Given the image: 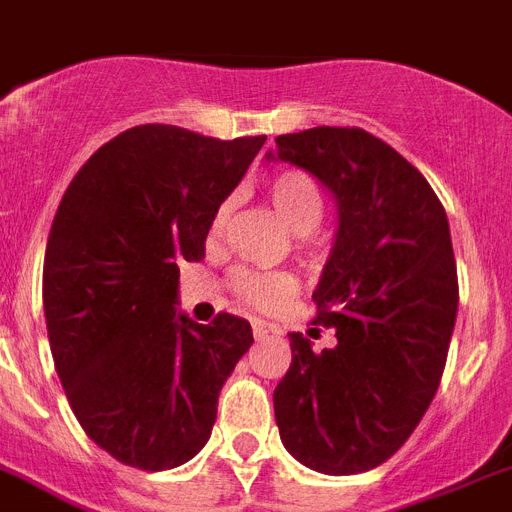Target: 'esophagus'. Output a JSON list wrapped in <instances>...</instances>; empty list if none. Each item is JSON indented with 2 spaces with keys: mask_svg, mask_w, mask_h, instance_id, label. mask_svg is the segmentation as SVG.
Returning a JSON list of instances; mask_svg holds the SVG:
<instances>
[{
  "mask_svg": "<svg viewBox=\"0 0 512 512\" xmlns=\"http://www.w3.org/2000/svg\"><path fill=\"white\" fill-rule=\"evenodd\" d=\"M252 333H255L257 341H263V338L273 336V333H278L276 325H270V322H263V320H255L252 322Z\"/></svg>",
  "mask_w": 512,
  "mask_h": 512,
  "instance_id": "34e87169",
  "label": "esophagus"
}]
</instances>
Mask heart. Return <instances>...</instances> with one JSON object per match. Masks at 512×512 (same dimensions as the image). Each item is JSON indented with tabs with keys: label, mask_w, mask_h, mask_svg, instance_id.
<instances>
[{
	"label": "heart",
	"mask_w": 512,
	"mask_h": 512,
	"mask_svg": "<svg viewBox=\"0 0 512 512\" xmlns=\"http://www.w3.org/2000/svg\"><path fill=\"white\" fill-rule=\"evenodd\" d=\"M265 192H268L270 205L286 221V226L294 234L302 236L307 247H315L312 231L320 226L322 216H325V195H322L320 184L315 182V176L299 169L278 171L268 182ZM231 208H234V200L226 197L210 218V239L213 242L221 239V234L226 231ZM229 286L239 302L260 309V312H276L299 294V281L286 270L239 268L231 273Z\"/></svg>",
	"instance_id": "heart-1"
}]
</instances>
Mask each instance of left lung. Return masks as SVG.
I'll list each match as a JSON object with an SVG mask.
<instances>
[{"label": "left lung", "mask_w": 512, "mask_h": 512, "mask_svg": "<svg viewBox=\"0 0 512 512\" xmlns=\"http://www.w3.org/2000/svg\"><path fill=\"white\" fill-rule=\"evenodd\" d=\"M281 158L338 203V234L312 294L338 346L315 354L291 333L273 406L296 461L362 474L409 440L440 388L458 312L450 226L440 197L398 150L359 127L276 137Z\"/></svg>", "instance_id": "obj_1"}]
</instances>
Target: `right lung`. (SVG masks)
Listing matches in <instances>:
<instances>
[{
	"label": "right lung",
	"instance_id": "right-lung-1",
	"mask_svg": "<svg viewBox=\"0 0 512 512\" xmlns=\"http://www.w3.org/2000/svg\"><path fill=\"white\" fill-rule=\"evenodd\" d=\"M263 143L140 124L101 145L59 203L44 257L51 356L85 435L124 466L163 471L200 453L252 346L242 317L176 315V289Z\"/></svg>",
	"mask_w": 512,
	"mask_h": 512
}]
</instances>
